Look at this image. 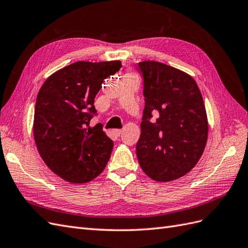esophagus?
Listing matches in <instances>:
<instances>
[{"mask_svg": "<svg viewBox=\"0 0 248 248\" xmlns=\"http://www.w3.org/2000/svg\"><path fill=\"white\" fill-rule=\"evenodd\" d=\"M122 131H123L122 129H114V130H112V132H114V133L116 134V136H117V137H119V136H120V134H121V133H122Z\"/></svg>", "mask_w": 248, "mask_h": 248, "instance_id": "1", "label": "esophagus"}]
</instances>
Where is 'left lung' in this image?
<instances>
[{
    "label": "left lung",
    "mask_w": 248,
    "mask_h": 248,
    "mask_svg": "<svg viewBox=\"0 0 248 248\" xmlns=\"http://www.w3.org/2000/svg\"><path fill=\"white\" fill-rule=\"evenodd\" d=\"M145 108L137 156L141 170L158 182L189 172L204 152L208 119L200 89L189 74L155 61L139 63ZM159 117L151 121L152 112Z\"/></svg>",
    "instance_id": "1"
}]
</instances>
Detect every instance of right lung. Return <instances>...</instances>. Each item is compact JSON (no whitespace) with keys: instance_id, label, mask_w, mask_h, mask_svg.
Listing matches in <instances>:
<instances>
[{"instance_id":"add662e5","label":"right lung","mask_w":248,"mask_h":248,"mask_svg":"<svg viewBox=\"0 0 248 248\" xmlns=\"http://www.w3.org/2000/svg\"><path fill=\"white\" fill-rule=\"evenodd\" d=\"M120 61H79L52 73L37 95L33 132L46 166L67 182L95 179L106 168L114 142L96 115L94 99L103 80L120 70Z\"/></svg>"}]
</instances>
